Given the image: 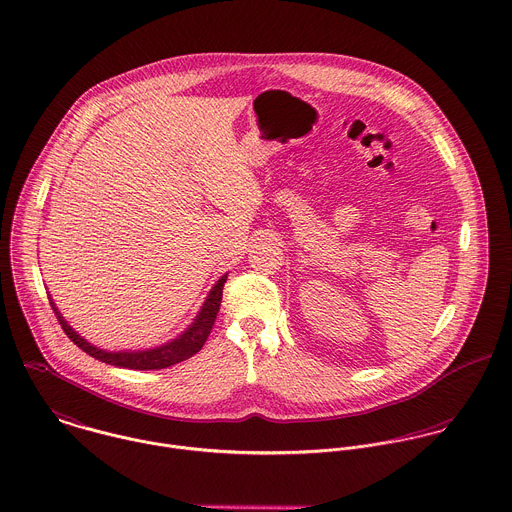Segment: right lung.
Wrapping results in <instances>:
<instances>
[{
    "label": "right lung",
    "mask_w": 512,
    "mask_h": 512,
    "mask_svg": "<svg viewBox=\"0 0 512 512\" xmlns=\"http://www.w3.org/2000/svg\"><path fill=\"white\" fill-rule=\"evenodd\" d=\"M227 277L223 275L217 285L211 289L207 301H205L202 312L198 314L196 322L174 342H168L160 348L154 350H144V352H104L95 346H91L89 342H85L65 320L63 316L57 312V308L53 307L57 320L61 324V328L65 330V334L89 356L101 360L104 364L110 366H118V368H130V370H162V368H170L174 364H180L188 358H192L194 354H198L202 350V346L213 328V322L217 318V312L221 307V299H223V285H225Z\"/></svg>",
    "instance_id": "add662e5"
}]
</instances>
